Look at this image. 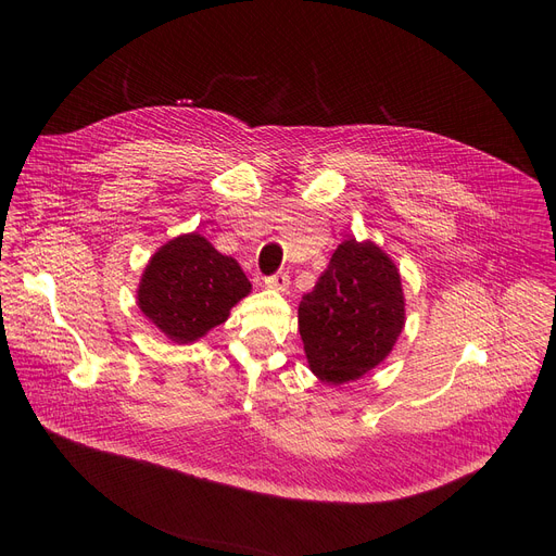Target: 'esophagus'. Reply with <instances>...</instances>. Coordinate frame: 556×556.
I'll use <instances>...</instances> for the list:
<instances>
[{
    "instance_id": "34e87169",
    "label": "esophagus",
    "mask_w": 556,
    "mask_h": 556,
    "mask_svg": "<svg viewBox=\"0 0 556 556\" xmlns=\"http://www.w3.org/2000/svg\"><path fill=\"white\" fill-rule=\"evenodd\" d=\"M266 286L270 290H277V293H286L290 286V277H288V273H277L273 277H266Z\"/></svg>"
}]
</instances>
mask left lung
<instances>
[{"label": "left lung", "mask_w": 556, "mask_h": 556, "mask_svg": "<svg viewBox=\"0 0 556 556\" xmlns=\"http://www.w3.org/2000/svg\"><path fill=\"white\" fill-rule=\"evenodd\" d=\"M311 371L329 386L381 365L405 327V295L392 256L374 241H342L298 308Z\"/></svg>", "instance_id": "obj_1"}]
</instances>
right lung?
Segmentation results:
<instances>
[{
	"instance_id": "add662e5",
	"label": "right lung",
	"mask_w": 556,
	"mask_h": 556,
	"mask_svg": "<svg viewBox=\"0 0 556 556\" xmlns=\"http://www.w3.org/2000/svg\"><path fill=\"white\" fill-rule=\"evenodd\" d=\"M250 290L237 258L189 231L166 241L146 263L137 306L170 342L191 344L223 325Z\"/></svg>"
}]
</instances>
